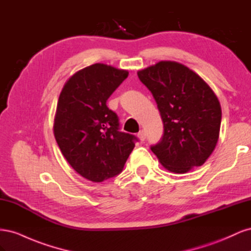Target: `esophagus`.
<instances>
[{
    "label": "esophagus",
    "mask_w": 251,
    "mask_h": 251,
    "mask_svg": "<svg viewBox=\"0 0 251 251\" xmlns=\"http://www.w3.org/2000/svg\"><path fill=\"white\" fill-rule=\"evenodd\" d=\"M137 137L139 138L140 141H144V140H146V132H144L143 130L140 131V132L137 134Z\"/></svg>",
    "instance_id": "obj_1"
}]
</instances>
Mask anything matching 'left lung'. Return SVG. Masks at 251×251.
<instances>
[{"instance_id": "8db88e82", "label": "left lung", "mask_w": 251, "mask_h": 251, "mask_svg": "<svg viewBox=\"0 0 251 251\" xmlns=\"http://www.w3.org/2000/svg\"><path fill=\"white\" fill-rule=\"evenodd\" d=\"M137 74L163 121V137L151 148L159 162L176 174L202 165L217 146L221 126V105L214 91L196 72L173 60H161Z\"/></svg>"}]
</instances>
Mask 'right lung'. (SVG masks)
Listing matches in <instances>:
<instances>
[{
	"instance_id": "obj_1",
	"label": "right lung",
	"mask_w": 251,
	"mask_h": 251,
	"mask_svg": "<svg viewBox=\"0 0 251 251\" xmlns=\"http://www.w3.org/2000/svg\"><path fill=\"white\" fill-rule=\"evenodd\" d=\"M127 70L93 64L69 77L59 94L53 134L73 170L92 182L123 171L136 137L119 132L118 117L107 107Z\"/></svg>"
}]
</instances>
